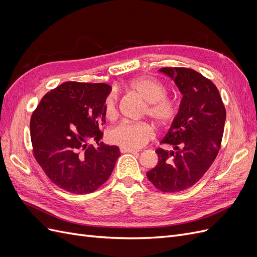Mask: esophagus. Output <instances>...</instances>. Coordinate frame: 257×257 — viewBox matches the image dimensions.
I'll return each mask as SVG.
<instances>
[{"label": "esophagus", "instance_id": "1", "mask_svg": "<svg viewBox=\"0 0 257 257\" xmlns=\"http://www.w3.org/2000/svg\"><path fill=\"white\" fill-rule=\"evenodd\" d=\"M120 151L122 153H137L138 150H134V149H126V148H120Z\"/></svg>", "mask_w": 257, "mask_h": 257}]
</instances>
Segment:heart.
I'll return each mask as SVG.
<instances>
[{
	"instance_id": "b5f03b06",
	"label": "heart",
	"mask_w": 257,
	"mask_h": 257,
	"mask_svg": "<svg viewBox=\"0 0 257 257\" xmlns=\"http://www.w3.org/2000/svg\"><path fill=\"white\" fill-rule=\"evenodd\" d=\"M130 91L142 96L147 106V114L161 126L172 123L179 112L176 100L166 97L165 85L153 78H136L128 82ZM105 113L108 118H114L118 113V95L111 92L105 99ZM111 141L126 149H139L153 136L152 127L145 122L123 121L115 125L109 133Z\"/></svg>"
}]
</instances>
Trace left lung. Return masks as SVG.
<instances>
[{
  "instance_id": "left-lung-1",
  "label": "left lung",
  "mask_w": 257,
  "mask_h": 257,
  "mask_svg": "<svg viewBox=\"0 0 257 257\" xmlns=\"http://www.w3.org/2000/svg\"><path fill=\"white\" fill-rule=\"evenodd\" d=\"M160 73L173 79L182 94L179 112L161 144L157 166L147 173L162 192L191 188L214 162L221 148L226 110L219 90L201 74L185 67H163Z\"/></svg>"
}]
</instances>
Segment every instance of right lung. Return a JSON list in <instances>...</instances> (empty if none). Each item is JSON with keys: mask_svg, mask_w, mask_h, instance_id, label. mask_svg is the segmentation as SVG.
Instances as JSON below:
<instances>
[{"mask_svg": "<svg viewBox=\"0 0 257 257\" xmlns=\"http://www.w3.org/2000/svg\"><path fill=\"white\" fill-rule=\"evenodd\" d=\"M110 91L105 83L67 81L48 92L31 116L37 163L52 183L69 193L97 190L120 157L118 147L99 143L100 127L106 122L105 99Z\"/></svg>", "mask_w": 257, "mask_h": 257, "instance_id": "obj_1", "label": "right lung"}]
</instances>
